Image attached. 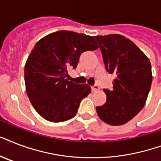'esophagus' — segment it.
I'll use <instances>...</instances> for the list:
<instances>
[{
	"label": "esophagus",
	"mask_w": 161,
	"mask_h": 161,
	"mask_svg": "<svg viewBox=\"0 0 161 161\" xmlns=\"http://www.w3.org/2000/svg\"><path fill=\"white\" fill-rule=\"evenodd\" d=\"M91 89H92V92H96V91L99 90V86L95 84V85H93V87L91 88Z\"/></svg>",
	"instance_id": "obj_1"
}]
</instances>
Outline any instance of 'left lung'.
Listing matches in <instances>:
<instances>
[{"label":"left lung","mask_w":161,"mask_h":161,"mask_svg":"<svg viewBox=\"0 0 161 161\" xmlns=\"http://www.w3.org/2000/svg\"><path fill=\"white\" fill-rule=\"evenodd\" d=\"M106 71L114 73L113 89H103L107 101L96 108L98 117L110 125H122L145 106L152 83L151 64L130 39L119 34L96 36Z\"/></svg>","instance_id":"obj_1"}]
</instances>
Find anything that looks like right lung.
<instances>
[{
  "instance_id": "obj_1",
  "label": "right lung",
  "mask_w": 161,
  "mask_h": 161,
  "mask_svg": "<svg viewBox=\"0 0 161 161\" xmlns=\"http://www.w3.org/2000/svg\"><path fill=\"white\" fill-rule=\"evenodd\" d=\"M93 36L58 31L34 46L25 65V83L36 111L50 122H63L75 116L80 102L91 93L88 84L68 81V69H75L83 52L98 49Z\"/></svg>"
}]
</instances>
